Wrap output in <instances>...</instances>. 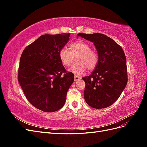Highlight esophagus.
<instances>
[{
	"instance_id": "1",
	"label": "esophagus",
	"mask_w": 147,
	"mask_h": 147,
	"mask_svg": "<svg viewBox=\"0 0 147 147\" xmlns=\"http://www.w3.org/2000/svg\"><path fill=\"white\" fill-rule=\"evenodd\" d=\"M74 80L75 82H77V81H79L80 80H81V78L79 77L78 76H77V75H75V77H74Z\"/></svg>"
}]
</instances>
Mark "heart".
Segmentation results:
<instances>
[{
	"instance_id": "1",
	"label": "heart",
	"mask_w": 147,
	"mask_h": 147,
	"mask_svg": "<svg viewBox=\"0 0 147 147\" xmlns=\"http://www.w3.org/2000/svg\"><path fill=\"white\" fill-rule=\"evenodd\" d=\"M69 50L66 48H62L59 52V57L62 64L65 66H70L77 57V63L73 65L69 69V71L76 75H81L86 69L89 71L95 69L99 61V57L97 53L91 49L90 45L83 40H79L71 43Z\"/></svg>"
}]
</instances>
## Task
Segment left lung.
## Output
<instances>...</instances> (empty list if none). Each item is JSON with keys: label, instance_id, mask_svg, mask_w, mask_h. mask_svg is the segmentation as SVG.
Returning a JSON list of instances; mask_svg holds the SVG:
<instances>
[{"label": "left lung", "instance_id": "left-lung-1", "mask_svg": "<svg viewBox=\"0 0 147 147\" xmlns=\"http://www.w3.org/2000/svg\"><path fill=\"white\" fill-rule=\"evenodd\" d=\"M78 36L94 43L99 57L94 71L82 78L86 84L84 100L92 108L108 107L119 98L127 84L126 56L122 48L104 34L79 33Z\"/></svg>", "mask_w": 147, "mask_h": 147}]
</instances>
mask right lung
<instances>
[{"mask_svg":"<svg viewBox=\"0 0 147 147\" xmlns=\"http://www.w3.org/2000/svg\"><path fill=\"white\" fill-rule=\"evenodd\" d=\"M69 37L65 33L41 35L21 55L18 82L28 101L43 112L63 107L74 81V74L66 72L59 57Z\"/></svg>","mask_w":147,"mask_h":147,"instance_id":"obj_1","label":"right lung"}]
</instances>
